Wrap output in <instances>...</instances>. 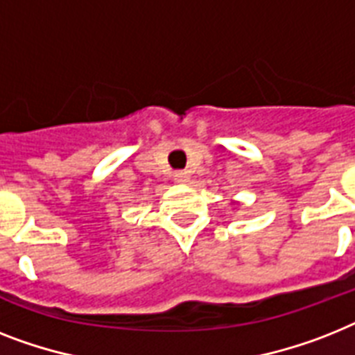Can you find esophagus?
<instances>
[{"label":"esophagus","instance_id":"esophagus-1","mask_svg":"<svg viewBox=\"0 0 355 355\" xmlns=\"http://www.w3.org/2000/svg\"><path fill=\"white\" fill-rule=\"evenodd\" d=\"M173 180L178 184H186L189 180V175H187V171H175L173 173Z\"/></svg>","mask_w":355,"mask_h":355}]
</instances>
